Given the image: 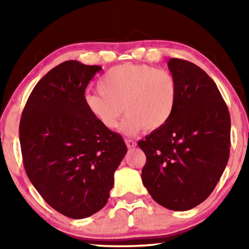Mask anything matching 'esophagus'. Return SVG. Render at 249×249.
I'll list each match as a JSON object with an SVG mask.
<instances>
[{
    "mask_svg": "<svg viewBox=\"0 0 249 249\" xmlns=\"http://www.w3.org/2000/svg\"><path fill=\"white\" fill-rule=\"evenodd\" d=\"M125 144H127V147L128 148H134L136 147V142L132 141V139H125Z\"/></svg>",
    "mask_w": 249,
    "mask_h": 249,
    "instance_id": "esophagus-1",
    "label": "esophagus"
}]
</instances>
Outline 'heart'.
I'll return each mask as SVG.
<instances>
[{
  "instance_id": "b5f03b06",
  "label": "heart",
  "mask_w": 249,
  "mask_h": 249,
  "mask_svg": "<svg viewBox=\"0 0 249 249\" xmlns=\"http://www.w3.org/2000/svg\"><path fill=\"white\" fill-rule=\"evenodd\" d=\"M98 90L84 96L88 112L103 127L114 129L124 111L121 131L125 135L162 129L171 120L179 98L175 76L148 64L111 68L98 83Z\"/></svg>"
}]
</instances>
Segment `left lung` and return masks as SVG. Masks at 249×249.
I'll return each instance as SVG.
<instances>
[{
    "mask_svg": "<svg viewBox=\"0 0 249 249\" xmlns=\"http://www.w3.org/2000/svg\"><path fill=\"white\" fill-rule=\"evenodd\" d=\"M179 87L171 120L139 141L146 163L142 179L149 195L172 211L204 202L215 188L230 154V114L216 85L189 61L170 59Z\"/></svg>",
    "mask_w": 249,
    "mask_h": 249,
    "instance_id": "obj_1",
    "label": "left lung"
}]
</instances>
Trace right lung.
<instances>
[{"mask_svg": "<svg viewBox=\"0 0 249 249\" xmlns=\"http://www.w3.org/2000/svg\"><path fill=\"white\" fill-rule=\"evenodd\" d=\"M101 69L73 60L53 68L34 87L19 124L27 176L51 207L71 219L103 209L127 153L121 135L85 105L87 85Z\"/></svg>", "mask_w": 249, "mask_h": 249, "instance_id": "1", "label": "right lung"}]
</instances>
